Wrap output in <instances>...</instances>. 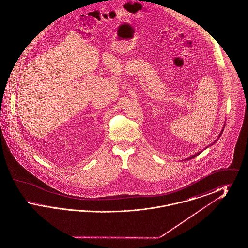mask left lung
<instances>
[{"label":"left lung","mask_w":248,"mask_h":248,"mask_svg":"<svg viewBox=\"0 0 248 248\" xmlns=\"http://www.w3.org/2000/svg\"><path fill=\"white\" fill-rule=\"evenodd\" d=\"M224 128H225V124H224V126H223V128H222V130H221V132H220V134H219V136H218V138H217V140H215V141L213 142V143H212V144H211V145H213V144H214V143H215V142H217V140H218V139H219V138H220V136H221V134H222V132H223V130H224ZM206 148H208V146H207V147H206ZM202 152H199V153H197V154H194V155H192V156H191V157H189V158H188V159H186V160H189V159H192V158H194V157H196V156H198V155H199V154H200L201 153H202Z\"/></svg>","instance_id":"1"}]
</instances>
